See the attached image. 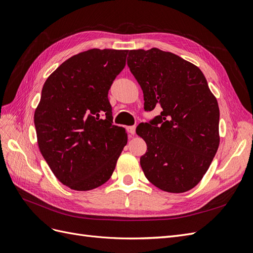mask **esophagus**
<instances>
[{"instance_id": "esophagus-1", "label": "esophagus", "mask_w": 253, "mask_h": 253, "mask_svg": "<svg viewBox=\"0 0 253 253\" xmlns=\"http://www.w3.org/2000/svg\"><path fill=\"white\" fill-rule=\"evenodd\" d=\"M127 131L131 135H133L135 133V126H128L127 127Z\"/></svg>"}]
</instances>
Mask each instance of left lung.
Returning a JSON list of instances; mask_svg holds the SVG:
<instances>
[{"mask_svg": "<svg viewBox=\"0 0 253 253\" xmlns=\"http://www.w3.org/2000/svg\"><path fill=\"white\" fill-rule=\"evenodd\" d=\"M127 65L143 90L145 111L162 108L135 130L147 144L140 160L145 176L167 192L192 189L219 144V109L206 78L195 65L158 48L130 50Z\"/></svg>", "mask_w": 253, "mask_h": 253, "instance_id": "obj_1", "label": "left lung"}]
</instances>
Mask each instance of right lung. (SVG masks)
I'll use <instances>...</instances> for the list:
<instances>
[{"instance_id":"obj_1","label":"right lung","mask_w":253,"mask_h":253,"mask_svg":"<svg viewBox=\"0 0 253 253\" xmlns=\"http://www.w3.org/2000/svg\"><path fill=\"white\" fill-rule=\"evenodd\" d=\"M128 50L90 49L71 56L46 80L35 112L41 153L58 180L86 191L107 182L127 144L113 125L108 91Z\"/></svg>"}]
</instances>
